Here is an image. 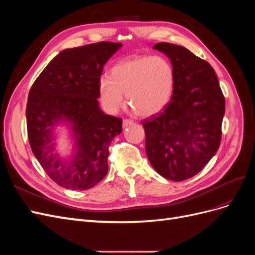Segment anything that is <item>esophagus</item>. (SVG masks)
Here are the masks:
<instances>
[{"label": "esophagus", "instance_id": "obj_1", "mask_svg": "<svg viewBox=\"0 0 255 255\" xmlns=\"http://www.w3.org/2000/svg\"><path fill=\"white\" fill-rule=\"evenodd\" d=\"M132 125H134V121H133V120H129V119H125V120H123L122 127L126 128H128V127H129V126H132Z\"/></svg>", "mask_w": 255, "mask_h": 255}]
</instances>
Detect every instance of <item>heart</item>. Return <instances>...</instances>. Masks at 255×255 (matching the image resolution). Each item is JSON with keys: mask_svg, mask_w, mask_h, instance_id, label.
Masks as SVG:
<instances>
[{"mask_svg": "<svg viewBox=\"0 0 255 255\" xmlns=\"http://www.w3.org/2000/svg\"><path fill=\"white\" fill-rule=\"evenodd\" d=\"M175 83L174 69L161 56H132L115 64L110 78L98 82L99 98L104 110L116 114L128 105L141 117H150L163 111L170 101Z\"/></svg>", "mask_w": 255, "mask_h": 255, "instance_id": "obj_1", "label": "heart"}]
</instances>
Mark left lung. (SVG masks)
<instances>
[{"mask_svg":"<svg viewBox=\"0 0 255 255\" xmlns=\"http://www.w3.org/2000/svg\"><path fill=\"white\" fill-rule=\"evenodd\" d=\"M153 49L170 58L175 83L163 112L141 121L145 153L157 173L180 182L201 171L218 151L226 101L207 61L172 43Z\"/></svg>","mask_w":255,"mask_h":255,"instance_id":"8db88e82","label":"left lung"}]
</instances>
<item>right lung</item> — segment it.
I'll use <instances>...</instances> for the list:
<instances>
[{
    "label": "right lung",
    "mask_w": 255,
    "mask_h": 255,
    "mask_svg": "<svg viewBox=\"0 0 255 255\" xmlns=\"http://www.w3.org/2000/svg\"><path fill=\"white\" fill-rule=\"evenodd\" d=\"M122 47L97 42L66 49L34 82L26 104L27 136L43 170L59 186L72 190L94 187L109 171V146L122 130V119L99 106L98 82L103 67ZM73 129V154L61 158L55 149L53 128Z\"/></svg>",
    "instance_id": "right-lung-1"
}]
</instances>
